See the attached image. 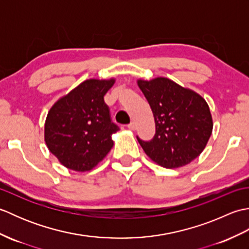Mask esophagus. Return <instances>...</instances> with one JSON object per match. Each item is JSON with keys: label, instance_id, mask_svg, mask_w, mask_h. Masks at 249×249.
Instances as JSON below:
<instances>
[{"label": "esophagus", "instance_id": "1", "mask_svg": "<svg viewBox=\"0 0 249 249\" xmlns=\"http://www.w3.org/2000/svg\"><path fill=\"white\" fill-rule=\"evenodd\" d=\"M127 127H128L130 130H135V129H136V123H135V122H130Z\"/></svg>", "mask_w": 249, "mask_h": 249}]
</instances>
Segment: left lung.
<instances>
[{"mask_svg": "<svg viewBox=\"0 0 249 249\" xmlns=\"http://www.w3.org/2000/svg\"><path fill=\"white\" fill-rule=\"evenodd\" d=\"M150 104L156 133L150 141L137 137L145 154L165 168H178L197 158L212 134L209 105L199 94L168 78L138 80Z\"/></svg>", "mask_w": 249, "mask_h": 249, "instance_id": "8db88e82", "label": "left lung"}]
</instances>
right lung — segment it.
I'll list each match as a JSON object with an SVG mask.
<instances>
[{"label": "right lung", "instance_id": "obj_1", "mask_svg": "<svg viewBox=\"0 0 249 249\" xmlns=\"http://www.w3.org/2000/svg\"><path fill=\"white\" fill-rule=\"evenodd\" d=\"M114 79L83 81L52 106L45 123V141L63 166L89 171L113 146L119 126L111 121L104 96Z\"/></svg>", "mask_w": 249, "mask_h": 249}]
</instances>
